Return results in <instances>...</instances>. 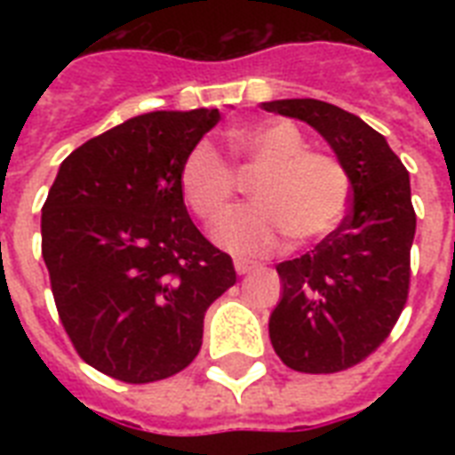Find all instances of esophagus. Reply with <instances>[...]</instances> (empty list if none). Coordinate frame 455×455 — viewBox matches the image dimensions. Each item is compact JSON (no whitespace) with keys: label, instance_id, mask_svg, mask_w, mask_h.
Here are the masks:
<instances>
[{"label":"esophagus","instance_id":"34e87169","mask_svg":"<svg viewBox=\"0 0 455 455\" xmlns=\"http://www.w3.org/2000/svg\"><path fill=\"white\" fill-rule=\"evenodd\" d=\"M234 267H235V274H250V271L255 269V262H250V259H235L234 262Z\"/></svg>","mask_w":455,"mask_h":455}]
</instances>
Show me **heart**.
Masks as SVG:
<instances>
[{
	"label": "heart",
	"instance_id": "b5f03b06",
	"mask_svg": "<svg viewBox=\"0 0 455 455\" xmlns=\"http://www.w3.org/2000/svg\"><path fill=\"white\" fill-rule=\"evenodd\" d=\"M231 151L243 172H257L250 184L255 205L227 214L214 238L238 255H262L283 243L318 241L338 227L349 203V174L338 157L307 151L292 123H264L231 134ZM179 184L186 203L203 221L220 220L235 193V174L210 141L186 153Z\"/></svg>",
	"mask_w": 455,
	"mask_h": 455
}]
</instances>
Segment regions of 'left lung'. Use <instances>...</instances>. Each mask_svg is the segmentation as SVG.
Masks as SVG:
<instances>
[{
    "label": "left lung",
    "instance_id": "obj_1",
    "mask_svg": "<svg viewBox=\"0 0 455 455\" xmlns=\"http://www.w3.org/2000/svg\"><path fill=\"white\" fill-rule=\"evenodd\" d=\"M262 108L311 124L349 174L352 210L311 252L278 264L283 298L269 318L285 366L338 373L387 339L409 298L416 235L409 172L382 134L332 103L283 99Z\"/></svg>",
    "mask_w": 455,
    "mask_h": 455
}]
</instances>
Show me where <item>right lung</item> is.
I'll list each match as a JSON object with an SVG mask.
<instances>
[{
    "label": "right lung",
    "mask_w": 455,
    "mask_h": 455,
    "mask_svg": "<svg viewBox=\"0 0 455 455\" xmlns=\"http://www.w3.org/2000/svg\"><path fill=\"white\" fill-rule=\"evenodd\" d=\"M217 108L156 110L117 124L60 163L42 207L59 318L82 359L141 385L184 371L207 307L235 283L231 257L191 221L179 184L186 153Z\"/></svg>",
    "instance_id": "1"
}]
</instances>
